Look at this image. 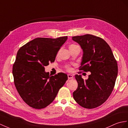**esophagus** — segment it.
Here are the masks:
<instances>
[{"label":"esophagus","instance_id":"esophagus-1","mask_svg":"<svg viewBox=\"0 0 128 128\" xmlns=\"http://www.w3.org/2000/svg\"><path fill=\"white\" fill-rule=\"evenodd\" d=\"M68 79H72L73 78V76L72 74H68Z\"/></svg>","mask_w":128,"mask_h":128}]
</instances>
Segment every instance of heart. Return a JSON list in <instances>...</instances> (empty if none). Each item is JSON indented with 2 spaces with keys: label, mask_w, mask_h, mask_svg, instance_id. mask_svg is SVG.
Here are the masks:
<instances>
[{
  "label": "heart",
  "mask_w": 128,
  "mask_h": 128,
  "mask_svg": "<svg viewBox=\"0 0 128 128\" xmlns=\"http://www.w3.org/2000/svg\"><path fill=\"white\" fill-rule=\"evenodd\" d=\"M76 46V45H74V44H72V45H70V48L73 47V46ZM67 70H71V68H70V67H67Z\"/></svg>",
  "instance_id": "obj_1"
}]
</instances>
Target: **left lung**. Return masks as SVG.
Segmentation results:
<instances>
[{
  "mask_svg": "<svg viewBox=\"0 0 128 128\" xmlns=\"http://www.w3.org/2000/svg\"><path fill=\"white\" fill-rule=\"evenodd\" d=\"M72 40L83 51L80 70L90 72L84 80L81 75L75 78L78 83L73 98L86 108H93L107 100L113 91L118 74V66L110 46L99 37L87 34L73 36Z\"/></svg>",
  "mask_w": 128,
  "mask_h": 128,
  "instance_id": "obj_1",
  "label": "left lung"
}]
</instances>
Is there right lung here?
<instances>
[{"label":"right lung","instance_id":"1","mask_svg":"<svg viewBox=\"0 0 128 128\" xmlns=\"http://www.w3.org/2000/svg\"><path fill=\"white\" fill-rule=\"evenodd\" d=\"M67 38H36L18 50L12 69L14 83L21 98L30 106L36 109L47 106L67 80L66 74L52 76L44 68L50 62H54Z\"/></svg>","mask_w":128,"mask_h":128}]
</instances>
